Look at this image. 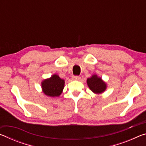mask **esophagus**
I'll list each match as a JSON object with an SVG mask.
<instances>
[{
    "label": "esophagus",
    "instance_id": "34e87169",
    "mask_svg": "<svg viewBox=\"0 0 146 146\" xmlns=\"http://www.w3.org/2000/svg\"><path fill=\"white\" fill-rule=\"evenodd\" d=\"M73 78L75 79V80H79V79L80 78V77L79 76H77V75H75L73 76Z\"/></svg>",
    "mask_w": 146,
    "mask_h": 146
}]
</instances>
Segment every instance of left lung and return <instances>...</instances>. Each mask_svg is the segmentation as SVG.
Wrapping results in <instances>:
<instances>
[{
    "label": "left lung",
    "mask_w": 146,
    "mask_h": 146,
    "mask_svg": "<svg viewBox=\"0 0 146 146\" xmlns=\"http://www.w3.org/2000/svg\"><path fill=\"white\" fill-rule=\"evenodd\" d=\"M87 84L90 90L95 93H101L106 89V83L97 75H93L91 78H88Z\"/></svg>",
    "instance_id": "1"
}]
</instances>
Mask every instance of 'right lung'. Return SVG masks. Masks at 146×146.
<instances>
[{
	"mask_svg": "<svg viewBox=\"0 0 146 146\" xmlns=\"http://www.w3.org/2000/svg\"><path fill=\"white\" fill-rule=\"evenodd\" d=\"M64 86V80L57 75H54L42 82L43 92L49 97H58L62 92Z\"/></svg>",
	"mask_w": 146,
	"mask_h": 146,
	"instance_id": "add662e5",
	"label": "right lung"
}]
</instances>
